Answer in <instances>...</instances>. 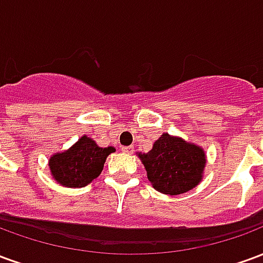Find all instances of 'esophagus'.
<instances>
[{
  "label": "esophagus",
  "instance_id": "1",
  "mask_svg": "<svg viewBox=\"0 0 263 263\" xmlns=\"http://www.w3.org/2000/svg\"><path fill=\"white\" fill-rule=\"evenodd\" d=\"M122 152H124V154L131 155L134 154V148H132V146H124V148H122Z\"/></svg>",
  "mask_w": 263,
  "mask_h": 263
}]
</instances>
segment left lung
<instances>
[{"label":"left lung","instance_id":"1","mask_svg":"<svg viewBox=\"0 0 263 263\" xmlns=\"http://www.w3.org/2000/svg\"><path fill=\"white\" fill-rule=\"evenodd\" d=\"M148 180L160 193L177 196L203 180L207 156L201 146L183 138L162 134L148 154H138Z\"/></svg>","mask_w":263,"mask_h":263}]
</instances>
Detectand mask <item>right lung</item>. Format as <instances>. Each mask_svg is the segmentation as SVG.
I'll list each match as a JSON object with an SVG mask.
<instances>
[{
  "label": "right lung",
  "mask_w": 263,
  "mask_h": 263,
  "mask_svg": "<svg viewBox=\"0 0 263 263\" xmlns=\"http://www.w3.org/2000/svg\"><path fill=\"white\" fill-rule=\"evenodd\" d=\"M114 146L101 148L97 142L83 135L63 152H56L48 160L50 175L65 187H84L100 176L109 154Z\"/></svg>",
  "instance_id": "add662e5"
}]
</instances>
